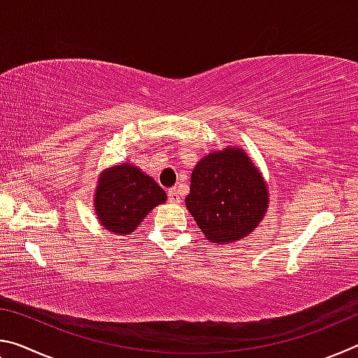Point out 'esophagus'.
Returning a JSON list of instances; mask_svg holds the SVG:
<instances>
[{
  "instance_id": "1",
  "label": "esophagus",
  "mask_w": 358,
  "mask_h": 358,
  "mask_svg": "<svg viewBox=\"0 0 358 358\" xmlns=\"http://www.w3.org/2000/svg\"><path fill=\"white\" fill-rule=\"evenodd\" d=\"M167 194H169V201H171L172 203H180L181 202V196H180V191L177 189V187H171Z\"/></svg>"
}]
</instances>
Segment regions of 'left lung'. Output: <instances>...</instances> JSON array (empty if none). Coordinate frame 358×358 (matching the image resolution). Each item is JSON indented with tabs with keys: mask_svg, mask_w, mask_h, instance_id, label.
<instances>
[{
	"mask_svg": "<svg viewBox=\"0 0 358 358\" xmlns=\"http://www.w3.org/2000/svg\"><path fill=\"white\" fill-rule=\"evenodd\" d=\"M268 203L264 175L243 148L211 151L194 167L186 208L210 243L248 237L262 222Z\"/></svg>",
	"mask_w": 358,
	"mask_h": 358,
	"instance_id": "8db88e82",
	"label": "left lung"
}]
</instances>
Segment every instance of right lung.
<instances>
[{
	"mask_svg": "<svg viewBox=\"0 0 358 358\" xmlns=\"http://www.w3.org/2000/svg\"><path fill=\"white\" fill-rule=\"evenodd\" d=\"M94 213L108 232L128 237L151 210L167 201L155 178L129 161L104 169L94 187Z\"/></svg>",
	"mask_w": 358,
	"mask_h": 358,
	"instance_id": "add662e5",
	"label": "right lung"
}]
</instances>
